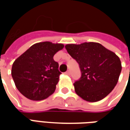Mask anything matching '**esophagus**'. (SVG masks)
<instances>
[{"label":"esophagus","mask_w":130,"mask_h":130,"mask_svg":"<svg viewBox=\"0 0 130 130\" xmlns=\"http://www.w3.org/2000/svg\"><path fill=\"white\" fill-rule=\"evenodd\" d=\"M65 74H67V75H70V70H68L66 72H65Z\"/></svg>","instance_id":"1"}]
</instances>
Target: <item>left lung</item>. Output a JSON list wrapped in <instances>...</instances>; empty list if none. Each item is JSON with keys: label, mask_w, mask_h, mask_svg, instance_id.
<instances>
[{"label": "left lung", "mask_w": 130, "mask_h": 130, "mask_svg": "<svg viewBox=\"0 0 130 130\" xmlns=\"http://www.w3.org/2000/svg\"><path fill=\"white\" fill-rule=\"evenodd\" d=\"M65 48L81 70V78L74 84L76 94L91 102L108 95L117 84L122 70L116 54L97 42L70 44Z\"/></svg>", "instance_id": "1"}]
</instances>
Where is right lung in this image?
<instances>
[{
	"label": "right lung",
	"instance_id": "1",
	"mask_svg": "<svg viewBox=\"0 0 130 130\" xmlns=\"http://www.w3.org/2000/svg\"><path fill=\"white\" fill-rule=\"evenodd\" d=\"M62 44L44 42L35 44L15 60L12 76L19 91L29 100H44L54 93L61 74L54 56Z\"/></svg>",
	"mask_w": 130,
	"mask_h": 130
}]
</instances>
